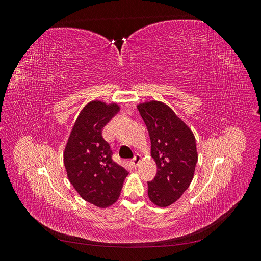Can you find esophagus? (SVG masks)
Returning <instances> with one entry per match:
<instances>
[{
	"mask_svg": "<svg viewBox=\"0 0 261 261\" xmlns=\"http://www.w3.org/2000/svg\"><path fill=\"white\" fill-rule=\"evenodd\" d=\"M140 161H141V155L140 154H136L135 156L133 158L132 161H130L132 167L133 168H137L138 165H139V163H140Z\"/></svg>",
	"mask_w": 261,
	"mask_h": 261,
	"instance_id": "34e87169",
	"label": "esophagus"
}]
</instances>
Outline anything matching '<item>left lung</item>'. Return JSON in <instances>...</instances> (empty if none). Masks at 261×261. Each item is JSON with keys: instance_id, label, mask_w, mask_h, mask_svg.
<instances>
[{"instance_id": "left-lung-1", "label": "left lung", "mask_w": 261, "mask_h": 261, "mask_svg": "<svg viewBox=\"0 0 261 261\" xmlns=\"http://www.w3.org/2000/svg\"><path fill=\"white\" fill-rule=\"evenodd\" d=\"M151 140L156 175L148 181V197L156 207L171 206L191 185L198 161L192 129L161 101L137 105Z\"/></svg>"}]
</instances>
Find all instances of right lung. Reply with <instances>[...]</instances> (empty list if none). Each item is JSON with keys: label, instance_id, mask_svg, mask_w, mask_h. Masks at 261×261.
Listing matches in <instances>:
<instances>
[{"label": "right lung", "instance_id": "obj_1", "mask_svg": "<svg viewBox=\"0 0 261 261\" xmlns=\"http://www.w3.org/2000/svg\"><path fill=\"white\" fill-rule=\"evenodd\" d=\"M120 109L115 102H88L77 116L63 152L70 184L84 200L99 208L118 199L128 175L112 160L110 145L102 137V129Z\"/></svg>", "mask_w": 261, "mask_h": 261}]
</instances>
